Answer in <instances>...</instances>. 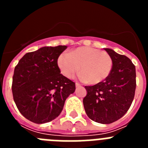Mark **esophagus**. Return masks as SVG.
<instances>
[{"mask_svg":"<svg viewBox=\"0 0 148 148\" xmlns=\"http://www.w3.org/2000/svg\"><path fill=\"white\" fill-rule=\"evenodd\" d=\"M75 87H81V84L79 83H78V82H76V83H75Z\"/></svg>","mask_w":148,"mask_h":148,"instance_id":"obj_1","label":"esophagus"}]
</instances>
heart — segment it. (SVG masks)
I'll return each instance as SVG.
<instances>
[{"label":"heart","mask_w":148,"mask_h":148,"mask_svg":"<svg viewBox=\"0 0 148 148\" xmlns=\"http://www.w3.org/2000/svg\"><path fill=\"white\" fill-rule=\"evenodd\" d=\"M58 66L63 75L72 78L80 70V78L91 84L101 83L108 78L113 69V60L108 53L90 47H81L58 58Z\"/></svg>","instance_id":"heart-1"}]
</instances>
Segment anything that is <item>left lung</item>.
<instances>
[{
	"label": "left lung",
	"instance_id": "left-lung-1",
	"mask_svg": "<svg viewBox=\"0 0 148 148\" xmlns=\"http://www.w3.org/2000/svg\"><path fill=\"white\" fill-rule=\"evenodd\" d=\"M113 60V69L107 79L93 86H85L83 99L87 116L101 124L121 119L130 108L135 95L136 67L130 58L104 48Z\"/></svg>",
	"mask_w": 148,
	"mask_h": 148
}]
</instances>
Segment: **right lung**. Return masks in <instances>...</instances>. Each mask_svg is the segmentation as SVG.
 I'll use <instances>...</instances> for the list:
<instances>
[{
  "mask_svg": "<svg viewBox=\"0 0 148 148\" xmlns=\"http://www.w3.org/2000/svg\"><path fill=\"white\" fill-rule=\"evenodd\" d=\"M66 46L44 47L25 54L15 67L12 90L26 119L44 124L57 118L75 84L61 74L58 58Z\"/></svg>",
  "mask_w": 148,
  "mask_h": 148,
  "instance_id": "right-lung-1",
  "label": "right lung"
}]
</instances>
